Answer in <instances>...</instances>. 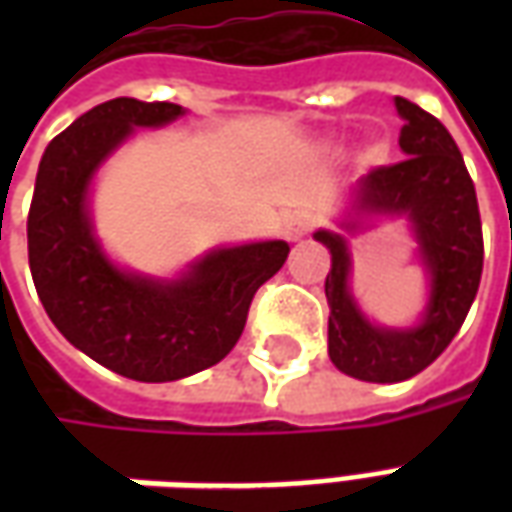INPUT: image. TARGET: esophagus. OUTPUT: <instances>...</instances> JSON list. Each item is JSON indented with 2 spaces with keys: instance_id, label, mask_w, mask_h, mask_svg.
<instances>
[{
  "instance_id": "1",
  "label": "esophagus",
  "mask_w": 512,
  "mask_h": 512,
  "mask_svg": "<svg viewBox=\"0 0 512 512\" xmlns=\"http://www.w3.org/2000/svg\"><path fill=\"white\" fill-rule=\"evenodd\" d=\"M315 224H318L315 213H310V211L293 213L288 222V238H293V241H296V238H301L304 233H310Z\"/></svg>"
}]
</instances>
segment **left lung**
<instances>
[{"mask_svg": "<svg viewBox=\"0 0 512 512\" xmlns=\"http://www.w3.org/2000/svg\"><path fill=\"white\" fill-rule=\"evenodd\" d=\"M403 117L400 147L406 158L376 167L359 180L356 205L367 213H408L422 260L430 271L425 323L411 332L365 321L348 293V252L340 235L318 230L332 268L326 274L329 359L345 376L395 384L433 365L469 315L483 277V222L469 169L450 131L425 109L395 98Z\"/></svg>", "mask_w": 512, "mask_h": 512, "instance_id": "left-lung-1", "label": "left lung"}]
</instances>
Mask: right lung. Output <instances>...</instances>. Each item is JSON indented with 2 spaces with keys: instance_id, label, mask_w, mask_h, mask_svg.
Returning a JSON list of instances; mask_svg holds the SVG:
<instances>
[{
  "instance_id": "add662e5",
  "label": "right lung",
  "mask_w": 512,
  "mask_h": 512,
  "mask_svg": "<svg viewBox=\"0 0 512 512\" xmlns=\"http://www.w3.org/2000/svg\"><path fill=\"white\" fill-rule=\"evenodd\" d=\"M178 115V104L136 98L84 112L46 147L27 216L29 271L51 323L98 365L150 384L222 362L244 332L257 288L290 252L285 241L233 246L169 285L106 260L84 208L95 167L134 126H164Z\"/></svg>"
}]
</instances>
